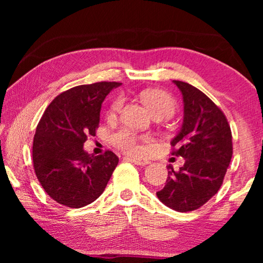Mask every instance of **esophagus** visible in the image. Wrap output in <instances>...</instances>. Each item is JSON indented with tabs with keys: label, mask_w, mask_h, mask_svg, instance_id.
<instances>
[{
	"label": "esophagus",
	"mask_w": 263,
	"mask_h": 263,
	"mask_svg": "<svg viewBox=\"0 0 263 263\" xmlns=\"http://www.w3.org/2000/svg\"><path fill=\"white\" fill-rule=\"evenodd\" d=\"M127 159L132 160L135 165H139V166H146V165L149 164V161L147 159H142V158H127Z\"/></svg>",
	"instance_id": "esophagus-1"
}]
</instances>
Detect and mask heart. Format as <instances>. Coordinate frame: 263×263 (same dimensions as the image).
Instances as JSON below:
<instances>
[{
    "mask_svg": "<svg viewBox=\"0 0 263 263\" xmlns=\"http://www.w3.org/2000/svg\"><path fill=\"white\" fill-rule=\"evenodd\" d=\"M141 99L156 116H163L164 118L172 116L177 106L174 97L161 89H146L141 93ZM123 103V97H118L111 105V111H120ZM109 141L111 145L127 153H139L141 151V142H151L152 139L146 135H138L127 128H121L110 133Z\"/></svg>",
    "mask_w": 263,
    "mask_h": 263,
    "instance_id": "obj_1",
    "label": "heart"
}]
</instances>
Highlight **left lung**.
<instances>
[{
  "instance_id": "left-lung-1",
  "label": "left lung",
  "mask_w": 263,
  "mask_h": 263,
  "mask_svg": "<svg viewBox=\"0 0 263 263\" xmlns=\"http://www.w3.org/2000/svg\"><path fill=\"white\" fill-rule=\"evenodd\" d=\"M182 92L184 118L171 141L172 156L185 163L178 171L168 165L165 186L157 196L177 212L195 211L220 189L231 161L232 134L225 115L199 88L174 80Z\"/></svg>"
}]
</instances>
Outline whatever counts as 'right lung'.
I'll return each instance as SVG.
<instances>
[{"mask_svg": "<svg viewBox=\"0 0 263 263\" xmlns=\"http://www.w3.org/2000/svg\"><path fill=\"white\" fill-rule=\"evenodd\" d=\"M121 82H96L56 97L39 121L32 146L35 176L45 193L66 207L81 208L102 195L118 157L111 151L93 156L84 151L95 136L105 97Z\"/></svg>", "mask_w": 263, "mask_h": 263, "instance_id": "obj_1", "label": "right lung"}]
</instances>
